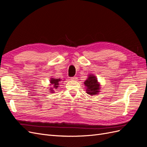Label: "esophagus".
Here are the masks:
<instances>
[{
    "mask_svg": "<svg viewBox=\"0 0 147 147\" xmlns=\"http://www.w3.org/2000/svg\"><path fill=\"white\" fill-rule=\"evenodd\" d=\"M70 80H75V81H76L77 80V77H71V78H70Z\"/></svg>",
    "mask_w": 147,
    "mask_h": 147,
    "instance_id": "34e87169",
    "label": "esophagus"
}]
</instances>
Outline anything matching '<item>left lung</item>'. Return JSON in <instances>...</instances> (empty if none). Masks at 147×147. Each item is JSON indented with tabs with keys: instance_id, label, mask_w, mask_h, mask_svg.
I'll use <instances>...</instances> for the list:
<instances>
[{
	"instance_id": "left-lung-1",
	"label": "left lung",
	"mask_w": 147,
	"mask_h": 147,
	"mask_svg": "<svg viewBox=\"0 0 147 147\" xmlns=\"http://www.w3.org/2000/svg\"><path fill=\"white\" fill-rule=\"evenodd\" d=\"M86 86V92L90 95H96L99 92L100 84L97 82V79L93 75H90L88 79L84 82Z\"/></svg>"
}]
</instances>
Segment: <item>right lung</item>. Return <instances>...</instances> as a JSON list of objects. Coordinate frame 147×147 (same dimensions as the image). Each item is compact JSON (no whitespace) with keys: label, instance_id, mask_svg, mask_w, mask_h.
<instances>
[{"label":"right lung","instance_id":"add662e5","mask_svg":"<svg viewBox=\"0 0 147 147\" xmlns=\"http://www.w3.org/2000/svg\"><path fill=\"white\" fill-rule=\"evenodd\" d=\"M61 80L60 78H51L50 80V85H52V88L50 90L52 92L54 91V90H57V88L59 87V83Z\"/></svg>","mask_w":147,"mask_h":147}]
</instances>
